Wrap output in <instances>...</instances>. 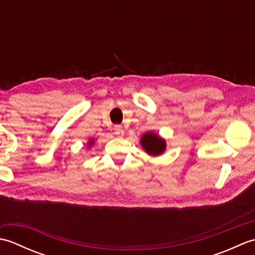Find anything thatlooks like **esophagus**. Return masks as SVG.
I'll return each instance as SVG.
<instances>
[{
  "instance_id": "obj_1",
  "label": "esophagus",
  "mask_w": 255,
  "mask_h": 255,
  "mask_svg": "<svg viewBox=\"0 0 255 255\" xmlns=\"http://www.w3.org/2000/svg\"><path fill=\"white\" fill-rule=\"evenodd\" d=\"M114 131H115L116 134H123L124 133V129L121 126V125H116V126L114 127Z\"/></svg>"
}]
</instances>
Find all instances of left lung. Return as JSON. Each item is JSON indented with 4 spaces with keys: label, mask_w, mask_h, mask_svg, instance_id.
Masks as SVG:
<instances>
[{
    "label": "left lung",
    "mask_w": 255,
    "mask_h": 255,
    "mask_svg": "<svg viewBox=\"0 0 255 255\" xmlns=\"http://www.w3.org/2000/svg\"><path fill=\"white\" fill-rule=\"evenodd\" d=\"M143 149L151 155H159L165 149V141L153 132L145 133L141 138Z\"/></svg>",
    "instance_id": "1"
}]
</instances>
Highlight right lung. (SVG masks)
<instances>
[{
  "mask_svg": "<svg viewBox=\"0 0 255 255\" xmlns=\"http://www.w3.org/2000/svg\"><path fill=\"white\" fill-rule=\"evenodd\" d=\"M91 143H92V142H90V144H91Z\"/></svg>",
  "mask_w": 255,
  "mask_h": 255,
  "instance_id": "1",
  "label": "right lung"
}]
</instances>
